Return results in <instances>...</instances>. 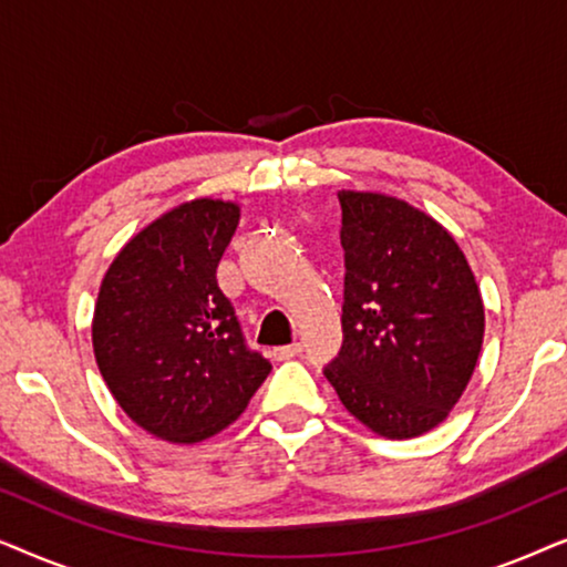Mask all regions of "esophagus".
<instances>
[{
	"label": "esophagus",
	"instance_id": "1",
	"mask_svg": "<svg viewBox=\"0 0 567 567\" xmlns=\"http://www.w3.org/2000/svg\"><path fill=\"white\" fill-rule=\"evenodd\" d=\"M301 353V346L299 343H291V346H281V348H274L270 355H274L276 361H286V359H293V355Z\"/></svg>",
	"mask_w": 567,
	"mask_h": 567
}]
</instances>
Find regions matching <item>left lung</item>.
<instances>
[{"mask_svg": "<svg viewBox=\"0 0 567 567\" xmlns=\"http://www.w3.org/2000/svg\"><path fill=\"white\" fill-rule=\"evenodd\" d=\"M338 200L346 340L324 377L377 436H423L477 367L485 307L475 274L449 229L408 200L377 190H338Z\"/></svg>", "mask_w": 567, "mask_h": 567, "instance_id": "1", "label": "left lung"}]
</instances>
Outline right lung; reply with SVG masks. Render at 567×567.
<instances>
[{"label":"right lung","instance_id":"1","mask_svg":"<svg viewBox=\"0 0 567 567\" xmlns=\"http://www.w3.org/2000/svg\"><path fill=\"white\" fill-rule=\"evenodd\" d=\"M237 221L235 200H185L136 231L100 284V374L123 413L169 444H198L235 423L270 371L247 351L216 284Z\"/></svg>","mask_w":567,"mask_h":567}]
</instances>
